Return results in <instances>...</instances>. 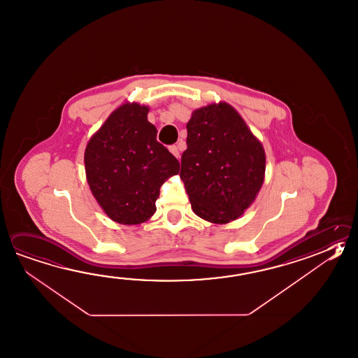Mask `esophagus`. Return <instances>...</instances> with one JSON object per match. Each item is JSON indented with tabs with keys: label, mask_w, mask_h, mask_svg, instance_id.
<instances>
[{
	"label": "esophagus",
	"mask_w": 358,
	"mask_h": 358,
	"mask_svg": "<svg viewBox=\"0 0 358 358\" xmlns=\"http://www.w3.org/2000/svg\"><path fill=\"white\" fill-rule=\"evenodd\" d=\"M169 150H171V153H172V155H175L176 158H180V150H181V148H180V144H177V145H171V147H169Z\"/></svg>",
	"instance_id": "esophagus-1"
}]
</instances>
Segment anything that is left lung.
Returning a JSON list of instances; mask_svg holds the SVG:
<instances>
[{
	"instance_id": "left-lung-1",
	"label": "left lung",
	"mask_w": 358,
	"mask_h": 358,
	"mask_svg": "<svg viewBox=\"0 0 358 358\" xmlns=\"http://www.w3.org/2000/svg\"><path fill=\"white\" fill-rule=\"evenodd\" d=\"M186 128L180 176L194 213L210 223L236 220L264 183L262 144L225 102L195 110Z\"/></svg>"
}]
</instances>
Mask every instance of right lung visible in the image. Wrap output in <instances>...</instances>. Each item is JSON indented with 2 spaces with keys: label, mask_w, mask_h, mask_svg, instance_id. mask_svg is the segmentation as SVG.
Returning a JSON list of instances; mask_svg holds the SVG:
<instances>
[{
  "label": "right lung",
  "mask_w": 358,
  "mask_h": 358,
  "mask_svg": "<svg viewBox=\"0 0 358 358\" xmlns=\"http://www.w3.org/2000/svg\"><path fill=\"white\" fill-rule=\"evenodd\" d=\"M149 108L125 103L90 139L85 166L90 189L116 223L141 224L155 213L159 189L180 162L157 141Z\"/></svg>",
  "instance_id": "obj_1"
}]
</instances>
